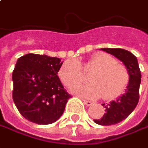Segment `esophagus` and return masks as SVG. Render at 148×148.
<instances>
[{
  "instance_id": "34e87169",
  "label": "esophagus",
  "mask_w": 148,
  "mask_h": 148,
  "mask_svg": "<svg viewBox=\"0 0 148 148\" xmlns=\"http://www.w3.org/2000/svg\"><path fill=\"white\" fill-rule=\"evenodd\" d=\"M83 102L85 103L86 106H91V105H92V101H87V100H84L83 99Z\"/></svg>"
}]
</instances>
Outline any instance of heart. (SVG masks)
Wrapping results in <instances>:
<instances>
[{"label": "heart", "mask_w": 148, "mask_h": 148, "mask_svg": "<svg viewBox=\"0 0 148 148\" xmlns=\"http://www.w3.org/2000/svg\"><path fill=\"white\" fill-rule=\"evenodd\" d=\"M85 69L92 71L90 83L72 87L73 92L90 98L102 97L112 100L120 97L127 89L130 80L127 67L119 63L113 56L100 52L91 56L85 64ZM63 84L68 87L77 85L84 78V71L81 62L76 59L67 60L59 71Z\"/></svg>", "instance_id": "1"}]
</instances>
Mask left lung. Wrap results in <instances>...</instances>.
<instances>
[{
  "label": "left lung",
  "mask_w": 148,
  "mask_h": 148,
  "mask_svg": "<svg viewBox=\"0 0 148 148\" xmlns=\"http://www.w3.org/2000/svg\"><path fill=\"white\" fill-rule=\"evenodd\" d=\"M118 58L129 71L130 80L126 92L115 101L105 106V113L100 119H94L97 124L110 126L125 120L137 107L139 101V86L141 83V71L137 57L127 50L121 48H101Z\"/></svg>",
  "instance_id": "obj_1"
}]
</instances>
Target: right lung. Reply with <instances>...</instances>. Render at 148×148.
Listing matches in <instances>:
<instances>
[{"label":"right lung","mask_w":148,"mask_h":148,"mask_svg":"<svg viewBox=\"0 0 148 148\" xmlns=\"http://www.w3.org/2000/svg\"><path fill=\"white\" fill-rule=\"evenodd\" d=\"M62 63L60 58L33 53L17 60L12 73V97L28 121L47 125L62 115L71 97L57 76Z\"/></svg>","instance_id":"1"}]
</instances>
